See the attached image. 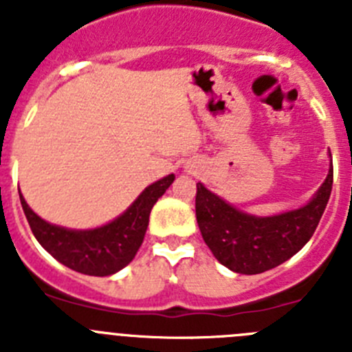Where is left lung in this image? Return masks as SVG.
Instances as JSON below:
<instances>
[{
    "instance_id": "obj_1",
    "label": "left lung",
    "mask_w": 352,
    "mask_h": 352,
    "mask_svg": "<svg viewBox=\"0 0 352 352\" xmlns=\"http://www.w3.org/2000/svg\"><path fill=\"white\" fill-rule=\"evenodd\" d=\"M333 186V166L316 197L300 210L250 217L197 183L195 217L204 241L220 264L243 275L268 272L291 259L316 232Z\"/></svg>"
}]
</instances>
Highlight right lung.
<instances>
[{"label": "right lung", "mask_w": 352, "mask_h": 352, "mask_svg": "<svg viewBox=\"0 0 352 352\" xmlns=\"http://www.w3.org/2000/svg\"><path fill=\"white\" fill-rule=\"evenodd\" d=\"M173 182L174 174H169L149 185L121 217L93 231H68L47 223L31 211L23 195L21 204L35 238L56 261L84 275L107 276L125 268L135 257L148 229L151 208Z\"/></svg>", "instance_id": "right-lung-1"}]
</instances>
